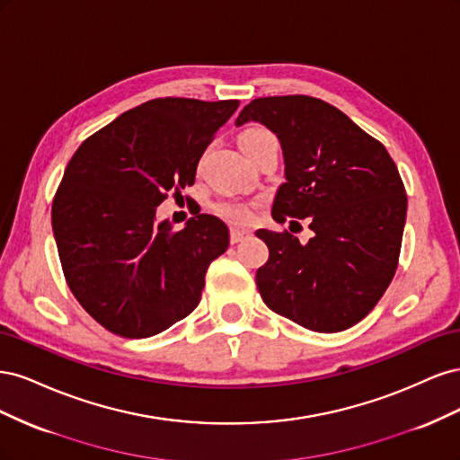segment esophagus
<instances>
[{"instance_id": "esophagus-1", "label": "esophagus", "mask_w": 460, "mask_h": 460, "mask_svg": "<svg viewBox=\"0 0 460 460\" xmlns=\"http://www.w3.org/2000/svg\"><path fill=\"white\" fill-rule=\"evenodd\" d=\"M249 234H252V232H249V230H242V228H232V230H230V242H232V243H238V242L245 240Z\"/></svg>"}]
</instances>
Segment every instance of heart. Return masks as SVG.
<instances>
[{
    "mask_svg": "<svg viewBox=\"0 0 460 460\" xmlns=\"http://www.w3.org/2000/svg\"><path fill=\"white\" fill-rule=\"evenodd\" d=\"M269 144H278V140L270 130L262 127L247 128L240 136V146L247 157L253 155L255 151H259L261 147ZM215 211L220 218L230 222V225H247V222H252L253 218V205L243 203V201H220L215 207Z\"/></svg>",
    "mask_w": 460,
    "mask_h": 460,
    "instance_id": "heart-1",
    "label": "heart"
}]
</instances>
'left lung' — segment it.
Returning a JSON list of instances; mask_svg holds the SVG:
<instances>
[{
  "instance_id": "left-lung-1",
  "label": "left lung",
  "mask_w": 460,
  "mask_h": 460,
  "mask_svg": "<svg viewBox=\"0 0 460 460\" xmlns=\"http://www.w3.org/2000/svg\"><path fill=\"white\" fill-rule=\"evenodd\" d=\"M255 120L280 140L286 182L276 222L311 220L301 245L288 230H257L269 261L257 270L262 301L314 332L363 320L397 270L407 193L387 149L333 105L311 95L259 97L235 124ZM299 225V222H297Z\"/></svg>"
}]
</instances>
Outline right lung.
Returning a JSON list of instances; mask_svg holds the SVG:
<instances>
[{"label":"right lung","instance_id":"add662e5","mask_svg":"<svg viewBox=\"0 0 460 460\" xmlns=\"http://www.w3.org/2000/svg\"><path fill=\"white\" fill-rule=\"evenodd\" d=\"M238 100L159 97L82 142L51 205L65 280L84 311L120 338L171 328L198 307L208 264L228 249L225 222H155L166 193L196 182L198 163Z\"/></svg>","mask_w":460,"mask_h":460}]
</instances>
